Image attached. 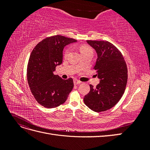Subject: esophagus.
Instances as JSON below:
<instances>
[{"label":"esophagus","instance_id":"1","mask_svg":"<svg viewBox=\"0 0 150 150\" xmlns=\"http://www.w3.org/2000/svg\"><path fill=\"white\" fill-rule=\"evenodd\" d=\"M74 84H75V85H78V84H80L81 82L80 81H78V79H74Z\"/></svg>","mask_w":150,"mask_h":150}]
</instances>
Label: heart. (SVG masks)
I'll use <instances>...</instances> for the list:
<instances>
[{
	"label": "heart",
	"instance_id": "b5f03b06",
	"mask_svg": "<svg viewBox=\"0 0 150 150\" xmlns=\"http://www.w3.org/2000/svg\"><path fill=\"white\" fill-rule=\"evenodd\" d=\"M71 51V49H67L66 52H65V56H67L68 54H69V53ZM79 52L81 53V54H82L84 52H91V49L88 46H81L80 47H79Z\"/></svg>",
	"mask_w": 150,
	"mask_h": 150
}]
</instances>
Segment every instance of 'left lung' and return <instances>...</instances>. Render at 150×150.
Instances as JSON below:
<instances>
[{"instance_id":"1","label":"left lung","mask_w":150,"mask_h":150,"mask_svg":"<svg viewBox=\"0 0 150 150\" xmlns=\"http://www.w3.org/2000/svg\"><path fill=\"white\" fill-rule=\"evenodd\" d=\"M96 52L94 69L99 79L96 88L90 84V91L84 103L95 112L110 110L124 94L128 80V69L121 52L114 45L103 40H86Z\"/></svg>"}]
</instances>
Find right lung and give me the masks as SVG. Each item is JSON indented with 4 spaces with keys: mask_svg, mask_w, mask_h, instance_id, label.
Segmentation results:
<instances>
[{
    "mask_svg": "<svg viewBox=\"0 0 150 150\" xmlns=\"http://www.w3.org/2000/svg\"><path fill=\"white\" fill-rule=\"evenodd\" d=\"M77 40L61 35L43 39L35 47L29 57L27 76L35 100L47 108L64 103L74 87L73 80L62 79L54 72L62 62L65 46Z\"/></svg>",
    "mask_w": 150,
    "mask_h": 150,
    "instance_id": "add662e5",
    "label": "right lung"
}]
</instances>
